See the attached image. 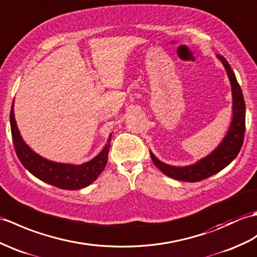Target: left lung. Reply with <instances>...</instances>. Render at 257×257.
I'll return each mask as SVG.
<instances>
[{
  "instance_id": "obj_1",
  "label": "left lung",
  "mask_w": 257,
  "mask_h": 257,
  "mask_svg": "<svg viewBox=\"0 0 257 257\" xmlns=\"http://www.w3.org/2000/svg\"><path fill=\"white\" fill-rule=\"evenodd\" d=\"M217 58L224 67L231 85L232 118L230 126L221 142L208 156L201 158L193 164L185 166L166 164L150 151L151 159L157 168L162 171L166 176L174 180L194 183L217 174L237 157L242 148L244 134H245V103H244L243 93L228 61L222 56L217 55Z\"/></svg>"
}]
</instances>
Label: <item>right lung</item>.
<instances>
[{
  "label": "right lung",
  "mask_w": 257,
  "mask_h": 257,
  "mask_svg": "<svg viewBox=\"0 0 257 257\" xmlns=\"http://www.w3.org/2000/svg\"><path fill=\"white\" fill-rule=\"evenodd\" d=\"M10 122L12 138H13L17 157L24 168L31 172L35 177L39 178L40 181L61 189H82L96 180L105 169L107 160H108L112 133L109 134L107 143L101 149V151L92 160L82 164L61 163L39 156L24 141L15 120L14 100L12 104Z\"/></svg>",
  "instance_id": "1"
}]
</instances>
